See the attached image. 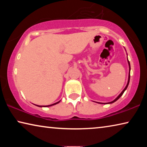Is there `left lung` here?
Returning a JSON list of instances; mask_svg holds the SVG:
<instances>
[{"instance_id": "8db88e82", "label": "left lung", "mask_w": 147, "mask_h": 147, "mask_svg": "<svg viewBox=\"0 0 147 147\" xmlns=\"http://www.w3.org/2000/svg\"><path fill=\"white\" fill-rule=\"evenodd\" d=\"M128 65H129V74H128V83H127V84H126V87H125V88H124V89H123V91L121 92V94H119V95L117 96V97L115 100H113V101H111V102H108V103H100V102H98V103H99V104H111V103H113V102H115V101H117L118 100V99L121 97V96L123 95V94L124 93V92L125 91V90L126 89H127V88H128V84H129V82H130V62H129V61H128Z\"/></svg>"}]
</instances>
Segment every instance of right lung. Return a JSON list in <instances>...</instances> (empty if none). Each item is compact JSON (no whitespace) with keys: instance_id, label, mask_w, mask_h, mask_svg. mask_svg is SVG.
<instances>
[{"instance_id":"right-lung-1","label":"right lung","mask_w":147,"mask_h":147,"mask_svg":"<svg viewBox=\"0 0 147 147\" xmlns=\"http://www.w3.org/2000/svg\"><path fill=\"white\" fill-rule=\"evenodd\" d=\"M59 102H60V101H59V102H56V103L53 104H51V105H48V106H38V105H36V106H39V107H49V106H53V105H55V104L59 103Z\"/></svg>"}]
</instances>
